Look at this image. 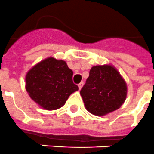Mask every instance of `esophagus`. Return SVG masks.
<instances>
[{
	"label": "esophagus",
	"instance_id": "obj_1",
	"mask_svg": "<svg viewBox=\"0 0 154 154\" xmlns=\"http://www.w3.org/2000/svg\"><path fill=\"white\" fill-rule=\"evenodd\" d=\"M78 86H79V90H81V89H82V86H83V82H81L78 85Z\"/></svg>",
	"mask_w": 154,
	"mask_h": 154
}]
</instances>
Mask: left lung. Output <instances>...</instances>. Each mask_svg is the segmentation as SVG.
Returning <instances> with one entry per match:
<instances>
[{"label":"left lung","mask_w":154,"mask_h":154,"mask_svg":"<svg viewBox=\"0 0 154 154\" xmlns=\"http://www.w3.org/2000/svg\"><path fill=\"white\" fill-rule=\"evenodd\" d=\"M128 86L116 68L111 64L92 67L80 91L85 108L95 116H105L121 107Z\"/></svg>","instance_id":"1"}]
</instances>
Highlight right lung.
I'll use <instances>...</instances> for the list:
<instances>
[{
  "mask_svg": "<svg viewBox=\"0 0 154 154\" xmlns=\"http://www.w3.org/2000/svg\"><path fill=\"white\" fill-rule=\"evenodd\" d=\"M73 72L64 60L48 57L26 73V91L42 109L56 110L64 105L68 97L79 90L72 82Z\"/></svg>",
  "mask_w": 154,
  "mask_h": 154,
  "instance_id": "right-lung-1",
  "label": "right lung"
}]
</instances>
